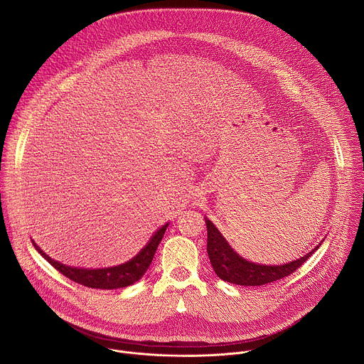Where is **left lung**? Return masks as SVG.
Here are the masks:
<instances>
[{"instance_id":"left-lung-1","label":"left lung","mask_w":364,"mask_h":364,"mask_svg":"<svg viewBox=\"0 0 364 364\" xmlns=\"http://www.w3.org/2000/svg\"><path fill=\"white\" fill-rule=\"evenodd\" d=\"M207 253L210 263L215 272V274L228 283L240 284V286H263L272 282H277L294 273L306 260L317 250H311L304 257L294 260L291 263H286L283 266H266L256 264L247 262L241 256H238L217 230V227L207 218Z\"/></svg>"}]
</instances>
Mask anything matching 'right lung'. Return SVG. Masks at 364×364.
<instances>
[{"instance_id":"1","label":"right lung","mask_w":364,"mask_h":364,"mask_svg":"<svg viewBox=\"0 0 364 364\" xmlns=\"http://www.w3.org/2000/svg\"><path fill=\"white\" fill-rule=\"evenodd\" d=\"M168 227V224H164L163 227H160L153 237L150 238L149 243L144 246V249L132 260H129L124 264L119 266H114V267H105V269H77V267H70L65 264H61L58 262H54L53 259H50L44 252H41V249L36 245L34 247L37 249V252L54 267L57 269L61 274H64L65 277H68L70 280L82 284L85 287H91V289H121V287H127L133 283H136L137 280L141 279V276L147 272V269L150 267L153 257L156 255V250L160 245V241L166 232V228Z\"/></svg>"}]
</instances>
